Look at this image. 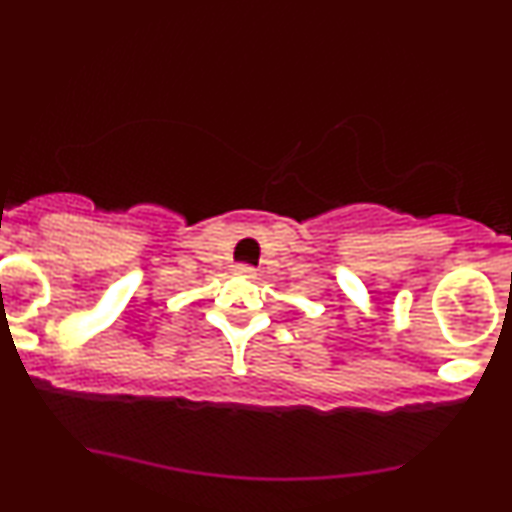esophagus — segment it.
I'll list each match as a JSON object with an SVG mask.
<instances>
[{
    "label": "esophagus",
    "mask_w": 512,
    "mask_h": 512,
    "mask_svg": "<svg viewBox=\"0 0 512 512\" xmlns=\"http://www.w3.org/2000/svg\"><path fill=\"white\" fill-rule=\"evenodd\" d=\"M238 276H245V279H255L257 276V269L250 267V264H236V269H233Z\"/></svg>",
    "instance_id": "34e87169"
}]
</instances>
